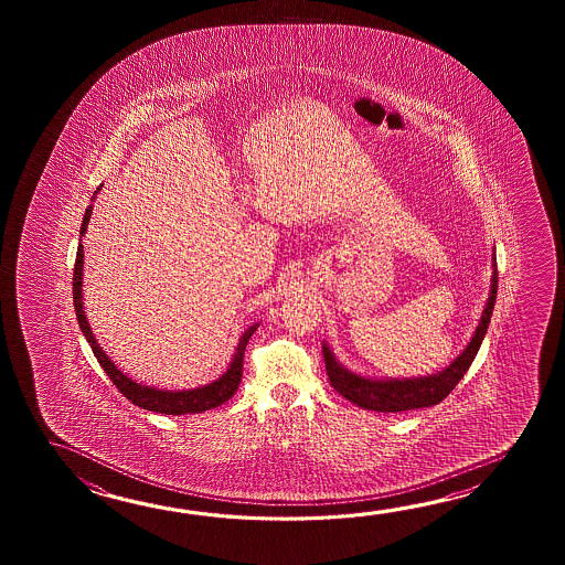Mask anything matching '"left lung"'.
<instances>
[{"instance_id":"8db88e82","label":"left lung","mask_w":565,"mask_h":565,"mask_svg":"<svg viewBox=\"0 0 565 565\" xmlns=\"http://www.w3.org/2000/svg\"><path fill=\"white\" fill-rule=\"evenodd\" d=\"M497 258L492 253V278L489 300L484 305V311L480 315L479 324L475 329V335L470 337L469 345L452 361L443 372L424 375V377H370L358 372H351L341 361L337 360L333 349L323 341L324 367L329 373V382L337 390V394L349 399L351 404L372 412H406V409L430 408L438 402H443L458 382L465 377V373L479 353L480 343L487 335V329L491 323L492 309L497 300Z\"/></svg>"}]
</instances>
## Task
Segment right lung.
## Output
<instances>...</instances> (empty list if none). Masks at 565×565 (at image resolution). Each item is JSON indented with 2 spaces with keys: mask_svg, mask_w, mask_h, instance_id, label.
Segmentation results:
<instances>
[{
  "mask_svg": "<svg viewBox=\"0 0 565 565\" xmlns=\"http://www.w3.org/2000/svg\"><path fill=\"white\" fill-rule=\"evenodd\" d=\"M100 188H96L93 202H95L96 193L100 192ZM90 214H93V204L86 207L83 226H81V238L85 236L86 228H88ZM83 248L85 246L81 242L78 244V253H76V263H74V311H76L78 324H81V329L85 333L88 345L93 348L96 360L100 363V367L107 372L110 382L117 385L120 394L127 397L129 402H132L135 406H139V408L157 412V414H168V416L200 414V412L217 408L224 402H228L230 397L236 394L238 384H241L244 349H246V343L253 337L254 331L258 329V323L250 324L242 333L241 341H238V345L234 349V355L230 360L226 372L222 373L212 384L200 385V387H193V390H159V387H153V385L139 384V382L131 380L127 373L120 372L119 367L110 361V358L105 353V349L98 345L95 333H93V329L88 324V319H86L85 315V302H83V265H85V250Z\"/></svg>",
  "mask_w": 565,
  "mask_h": 565,
  "instance_id": "right-lung-1",
  "label": "right lung"
}]
</instances>
